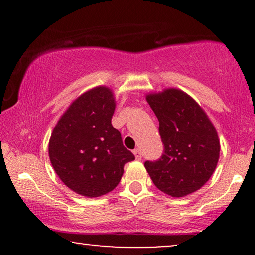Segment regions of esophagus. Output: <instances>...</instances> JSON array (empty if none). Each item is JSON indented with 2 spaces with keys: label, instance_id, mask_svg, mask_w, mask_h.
Returning a JSON list of instances; mask_svg holds the SVG:
<instances>
[{
  "label": "esophagus",
  "instance_id": "34e87169",
  "mask_svg": "<svg viewBox=\"0 0 255 255\" xmlns=\"http://www.w3.org/2000/svg\"><path fill=\"white\" fill-rule=\"evenodd\" d=\"M133 154L135 156V159L137 160H140L141 159V151L139 148H135L133 151Z\"/></svg>",
  "mask_w": 255,
  "mask_h": 255
}]
</instances>
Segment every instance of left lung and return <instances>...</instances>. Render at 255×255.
<instances>
[{"label": "left lung", "mask_w": 255, "mask_h": 255, "mask_svg": "<svg viewBox=\"0 0 255 255\" xmlns=\"http://www.w3.org/2000/svg\"><path fill=\"white\" fill-rule=\"evenodd\" d=\"M159 121L163 153L145 168L159 190L183 197L203 187L219 159L217 132L203 109L179 89L146 97Z\"/></svg>", "instance_id": "8db88e82"}]
</instances>
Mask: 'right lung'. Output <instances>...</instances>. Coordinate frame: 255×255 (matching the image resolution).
<instances>
[{
  "mask_svg": "<svg viewBox=\"0 0 255 255\" xmlns=\"http://www.w3.org/2000/svg\"><path fill=\"white\" fill-rule=\"evenodd\" d=\"M114 111L113 92L96 87L71 104L52 132V166L62 182L82 196L99 197L114 190L125 163L134 160L111 124Z\"/></svg>",
  "mask_w": 255,
  "mask_h": 255,
  "instance_id": "obj_1",
  "label": "right lung"
}]
</instances>
